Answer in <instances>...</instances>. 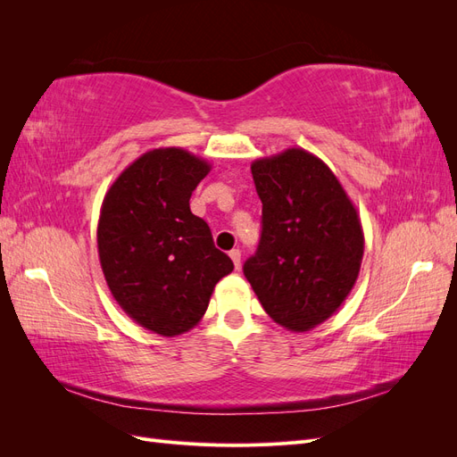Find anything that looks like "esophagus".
Here are the masks:
<instances>
[{"label":"esophagus","instance_id":"esophagus-1","mask_svg":"<svg viewBox=\"0 0 457 457\" xmlns=\"http://www.w3.org/2000/svg\"><path fill=\"white\" fill-rule=\"evenodd\" d=\"M228 255H230V259H232V262H234V267L238 269V267H240V257H242V255H240V250H232Z\"/></svg>","mask_w":457,"mask_h":457}]
</instances>
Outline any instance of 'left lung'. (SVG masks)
<instances>
[{
	"instance_id": "left-lung-1",
	"label": "left lung",
	"mask_w": 457,
	"mask_h": 457,
	"mask_svg": "<svg viewBox=\"0 0 457 457\" xmlns=\"http://www.w3.org/2000/svg\"><path fill=\"white\" fill-rule=\"evenodd\" d=\"M262 230L244 274L265 312L292 331L322 324L361 272L364 230L347 192L305 148L252 163Z\"/></svg>"
}]
</instances>
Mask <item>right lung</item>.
Instances as JSON below:
<instances>
[{
  "mask_svg": "<svg viewBox=\"0 0 457 457\" xmlns=\"http://www.w3.org/2000/svg\"><path fill=\"white\" fill-rule=\"evenodd\" d=\"M212 163L177 146L145 152L101 205L96 247L110 294L131 320L163 337L195 328L215 284L234 265L190 212L192 190Z\"/></svg>",
  "mask_w": 457,
  "mask_h": 457,
  "instance_id": "add662e5",
  "label": "right lung"
}]
</instances>
